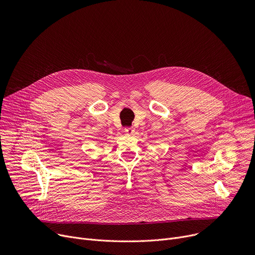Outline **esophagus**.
I'll list each match as a JSON object with an SVG mask.
<instances>
[{"label": "esophagus", "mask_w": 255, "mask_h": 255, "mask_svg": "<svg viewBox=\"0 0 255 255\" xmlns=\"http://www.w3.org/2000/svg\"><path fill=\"white\" fill-rule=\"evenodd\" d=\"M134 132H135V129H134L133 127H126V128H125V133H126V134L132 135Z\"/></svg>", "instance_id": "34e87169"}]
</instances>
